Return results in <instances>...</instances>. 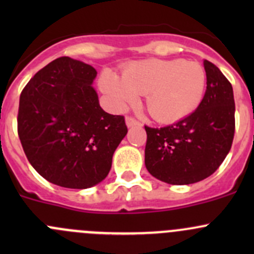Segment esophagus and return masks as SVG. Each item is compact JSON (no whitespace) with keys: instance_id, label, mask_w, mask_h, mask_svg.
Segmentation results:
<instances>
[{"instance_id":"esophagus-1","label":"esophagus","mask_w":254,"mask_h":254,"mask_svg":"<svg viewBox=\"0 0 254 254\" xmlns=\"http://www.w3.org/2000/svg\"><path fill=\"white\" fill-rule=\"evenodd\" d=\"M127 127H141V123L135 119L134 117L129 115V117H127Z\"/></svg>"}]
</instances>
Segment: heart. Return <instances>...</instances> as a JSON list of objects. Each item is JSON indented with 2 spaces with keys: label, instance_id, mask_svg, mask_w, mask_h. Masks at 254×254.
<instances>
[{
  "label": "heart",
  "instance_id": "heart-1",
  "mask_svg": "<svg viewBox=\"0 0 254 254\" xmlns=\"http://www.w3.org/2000/svg\"><path fill=\"white\" fill-rule=\"evenodd\" d=\"M99 87L118 109L136 103L140 94H146V109L153 119L175 123L201 103L206 73L195 61L148 59L127 65L123 77L106 71L99 78Z\"/></svg>",
  "mask_w": 254,
  "mask_h": 254
}]
</instances>
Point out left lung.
<instances>
[{"label": "left lung", "mask_w": 254, "mask_h": 254, "mask_svg": "<svg viewBox=\"0 0 254 254\" xmlns=\"http://www.w3.org/2000/svg\"><path fill=\"white\" fill-rule=\"evenodd\" d=\"M206 89L198 108L172 125L145 127V166L155 178L175 186L211 176L231 150L235 99L230 81L204 60Z\"/></svg>", "instance_id": "1"}]
</instances>
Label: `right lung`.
<instances>
[{
    "label": "right lung",
    "instance_id": "add662e5",
    "mask_svg": "<svg viewBox=\"0 0 254 254\" xmlns=\"http://www.w3.org/2000/svg\"><path fill=\"white\" fill-rule=\"evenodd\" d=\"M97 71L63 56L38 71L19 97L17 130L30 165L50 183L86 189L108 176L127 127L101 108Z\"/></svg>",
    "mask_w": 254,
    "mask_h": 254
}]
</instances>
